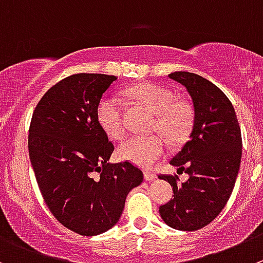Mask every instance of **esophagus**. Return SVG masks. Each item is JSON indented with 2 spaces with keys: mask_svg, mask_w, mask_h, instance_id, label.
I'll return each instance as SVG.
<instances>
[{
  "mask_svg": "<svg viewBox=\"0 0 263 263\" xmlns=\"http://www.w3.org/2000/svg\"><path fill=\"white\" fill-rule=\"evenodd\" d=\"M156 178H157V176L154 173V172H148V171L144 172V179H146V181L151 182V181H155Z\"/></svg>",
  "mask_w": 263,
  "mask_h": 263,
  "instance_id": "34e87169",
  "label": "esophagus"
}]
</instances>
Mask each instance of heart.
<instances>
[{
    "label": "heart",
    "mask_w": 263,
    "mask_h": 263,
    "mask_svg": "<svg viewBox=\"0 0 263 263\" xmlns=\"http://www.w3.org/2000/svg\"><path fill=\"white\" fill-rule=\"evenodd\" d=\"M130 97L148 107L156 114V129L169 141L179 142L189 136L194 122L191 104L176 99V94L161 85L146 82L129 89ZM97 120L109 138L120 141L125 136L124 106L120 97L108 94L97 104ZM166 152V144L159 136H136L120 146L119 156L122 160L142 167H151Z\"/></svg>",
    "instance_id": "1"
}]
</instances>
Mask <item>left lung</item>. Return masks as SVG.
Instances as JSON below:
<instances>
[{
  "label": "left lung",
  "mask_w": 263,
  "mask_h": 263,
  "mask_svg": "<svg viewBox=\"0 0 263 263\" xmlns=\"http://www.w3.org/2000/svg\"><path fill=\"white\" fill-rule=\"evenodd\" d=\"M169 79L186 87L195 117L190 141L171 160L190 178L178 186L177 176H160L174 195L159 212L167 226L195 231L211 223L231 196L241 161V132L230 99L209 80L190 72H173Z\"/></svg>",
  "instance_id": "obj_1"
}]
</instances>
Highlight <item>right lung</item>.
I'll list each match as a JSON object with an SVG mask.
<instances>
[{"instance_id":"obj_1","label":"right lung","mask_w":263,"mask_h":263,"mask_svg":"<svg viewBox=\"0 0 263 263\" xmlns=\"http://www.w3.org/2000/svg\"><path fill=\"white\" fill-rule=\"evenodd\" d=\"M115 80L66 77L45 92L29 126V159L42 197L64 227L84 236L115 226L127 194L143 182L132 162L108 161L115 147L97 120V104Z\"/></svg>"}]
</instances>
